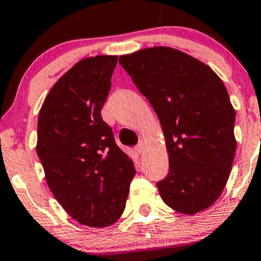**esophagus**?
I'll list each match as a JSON object with an SVG mask.
<instances>
[{
    "instance_id": "34e87169",
    "label": "esophagus",
    "mask_w": 261,
    "mask_h": 261,
    "mask_svg": "<svg viewBox=\"0 0 261 261\" xmlns=\"http://www.w3.org/2000/svg\"><path fill=\"white\" fill-rule=\"evenodd\" d=\"M144 149H145V141L140 140V141H139L138 145H136V150H138V151L141 154V152L144 151Z\"/></svg>"
}]
</instances>
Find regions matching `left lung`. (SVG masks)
I'll return each instance as SVG.
<instances>
[{
    "instance_id": "obj_1",
    "label": "left lung",
    "mask_w": 261,
    "mask_h": 261,
    "mask_svg": "<svg viewBox=\"0 0 261 261\" xmlns=\"http://www.w3.org/2000/svg\"><path fill=\"white\" fill-rule=\"evenodd\" d=\"M120 64L162 125L169 173L156 184L183 215L210 208L222 194L236 152L235 110L221 78L201 60L169 46L121 55Z\"/></svg>"
}]
</instances>
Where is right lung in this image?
<instances>
[{
	"label": "right lung",
	"instance_id": "add662e5",
	"mask_svg": "<svg viewBox=\"0 0 261 261\" xmlns=\"http://www.w3.org/2000/svg\"><path fill=\"white\" fill-rule=\"evenodd\" d=\"M117 55L84 58L46 94L38 118L36 152L53 196L88 227H107L125 211L134 162L115 143L101 110Z\"/></svg>",
	"mask_w": 261,
	"mask_h": 261
}]
</instances>
